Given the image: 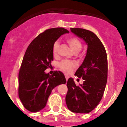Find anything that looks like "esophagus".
<instances>
[{"instance_id": "34e87169", "label": "esophagus", "mask_w": 127, "mask_h": 127, "mask_svg": "<svg viewBox=\"0 0 127 127\" xmlns=\"http://www.w3.org/2000/svg\"><path fill=\"white\" fill-rule=\"evenodd\" d=\"M65 79H66V80H68V79H69V76H67V75H65Z\"/></svg>"}]
</instances>
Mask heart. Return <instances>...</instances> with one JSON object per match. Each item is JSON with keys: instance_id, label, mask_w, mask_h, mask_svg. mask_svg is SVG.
Wrapping results in <instances>:
<instances>
[{"instance_id": "heart-1", "label": "heart", "mask_w": 127, "mask_h": 127, "mask_svg": "<svg viewBox=\"0 0 127 127\" xmlns=\"http://www.w3.org/2000/svg\"><path fill=\"white\" fill-rule=\"evenodd\" d=\"M66 40L74 52L77 53L81 50L82 44L77 38L74 37H67ZM58 47H59V42L56 41L53 46V53L54 55H57ZM76 65L74 62L66 60H63L59 64V67L60 69L66 73L70 72L76 67Z\"/></svg>"}]
</instances>
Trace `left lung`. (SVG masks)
I'll list each match as a JSON object with an SVG mask.
<instances>
[{
    "label": "left lung",
    "instance_id": "1",
    "mask_svg": "<svg viewBox=\"0 0 127 127\" xmlns=\"http://www.w3.org/2000/svg\"><path fill=\"white\" fill-rule=\"evenodd\" d=\"M87 44V52L75 76L82 77L83 83L78 86L70 77L65 101L70 111L88 113L97 107L102 98L107 79V58L105 48L98 37L90 30L70 29Z\"/></svg>",
    "mask_w": 127,
    "mask_h": 127
}]
</instances>
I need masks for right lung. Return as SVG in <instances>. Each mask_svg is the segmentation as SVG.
<instances>
[{"label":"right lung","instance_id":"1","mask_svg":"<svg viewBox=\"0 0 127 127\" xmlns=\"http://www.w3.org/2000/svg\"><path fill=\"white\" fill-rule=\"evenodd\" d=\"M69 32L64 28L46 30L33 39L26 50L19 72L18 95L29 111L35 113L44 108L52 90L66 83L62 72L55 71L50 75L44 70L53 60V44L62 35Z\"/></svg>","mask_w":127,"mask_h":127}]
</instances>
